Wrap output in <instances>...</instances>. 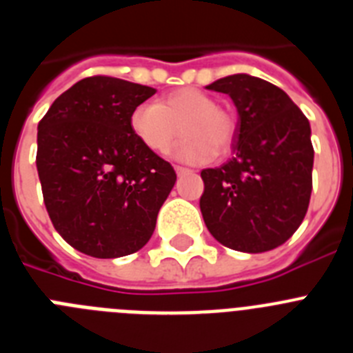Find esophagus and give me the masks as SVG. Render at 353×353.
I'll use <instances>...</instances> for the list:
<instances>
[{
  "label": "esophagus",
  "instance_id": "esophagus-1",
  "mask_svg": "<svg viewBox=\"0 0 353 353\" xmlns=\"http://www.w3.org/2000/svg\"><path fill=\"white\" fill-rule=\"evenodd\" d=\"M174 171H176V174H187L191 173V170H187V168H182V166H174Z\"/></svg>",
  "mask_w": 353,
  "mask_h": 353
}]
</instances>
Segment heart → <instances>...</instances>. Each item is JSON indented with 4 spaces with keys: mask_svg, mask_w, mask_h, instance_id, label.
<instances>
[{
    "mask_svg": "<svg viewBox=\"0 0 353 353\" xmlns=\"http://www.w3.org/2000/svg\"><path fill=\"white\" fill-rule=\"evenodd\" d=\"M185 138L174 150V157L189 164H205L217 150L230 148L235 134L232 117L217 108L214 99L196 88H180L164 99L145 102L132 109L130 129L145 148L164 154L176 138V125Z\"/></svg>",
    "mask_w": 353,
    "mask_h": 353,
    "instance_id": "heart-1",
    "label": "heart"
}]
</instances>
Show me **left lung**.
<instances>
[{
  "label": "left lung",
  "instance_id": "8db88e82",
  "mask_svg": "<svg viewBox=\"0 0 353 353\" xmlns=\"http://www.w3.org/2000/svg\"><path fill=\"white\" fill-rule=\"evenodd\" d=\"M207 90L232 97L239 113L233 157L201 171L199 208L217 242L235 251L265 252L297 232L313 189L311 127L281 88L233 74Z\"/></svg>",
  "mask_w": 353,
  "mask_h": 353
}]
</instances>
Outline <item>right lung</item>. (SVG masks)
<instances>
[{
	"label": "right lung",
	"mask_w": 353,
	"mask_h": 353,
	"mask_svg": "<svg viewBox=\"0 0 353 353\" xmlns=\"http://www.w3.org/2000/svg\"><path fill=\"white\" fill-rule=\"evenodd\" d=\"M155 88L108 76L81 79L39 123L37 171L43 203L68 244L93 258L139 251L176 180L170 162L130 129Z\"/></svg>",
	"instance_id": "1"
}]
</instances>
